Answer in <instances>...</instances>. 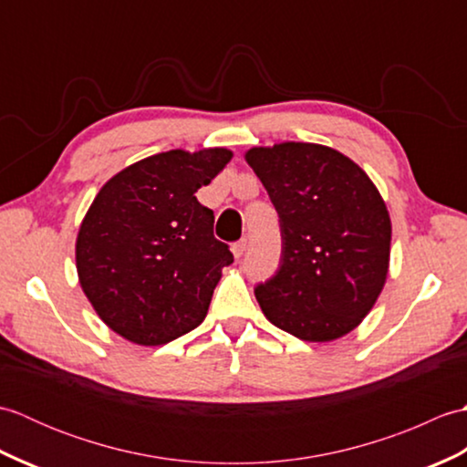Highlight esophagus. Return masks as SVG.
Returning a JSON list of instances; mask_svg holds the SVG:
<instances>
[{
    "label": "esophagus",
    "instance_id": "esophagus-1",
    "mask_svg": "<svg viewBox=\"0 0 467 467\" xmlns=\"http://www.w3.org/2000/svg\"><path fill=\"white\" fill-rule=\"evenodd\" d=\"M244 249H246V239H241L239 243H234V244H233V254H234V259H241L243 253H244Z\"/></svg>",
    "mask_w": 467,
    "mask_h": 467
}]
</instances>
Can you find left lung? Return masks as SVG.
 Wrapping results in <instances>:
<instances>
[{
  "instance_id": "obj_1",
  "label": "left lung",
  "mask_w": 467,
  "mask_h": 467,
  "mask_svg": "<svg viewBox=\"0 0 467 467\" xmlns=\"http://www.w3.org/2000/svg\"><path fill=\"white\" fill-rule=\"evenodd\" d=\"M244 161L279 213V271L256 285L266 319L303 341L353 331L373 309L389 271L391 218L351 158L329 146H254Z\"/></svg>"
}]
</instances>
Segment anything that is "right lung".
I'll return each mask as SVG.
<instances>
[{"instance_id": "obj_1", "label": "right lung", "mask_w": 467, "mask_h": 467, "mask_svg": "<svg viewBox=\"0 0 467 467\" xmlns=\"http://www.w3.org/2000/svg\"><path fill=\"white\" fill-rule=\"evenodd\" d=\"M226 148L161 152L108 181L76 239V269L98 317L124 339L156 347L204 321L233 253L196 201L231 162Z\"/></svg>"}]
</instances>
